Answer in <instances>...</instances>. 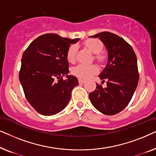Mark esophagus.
<instances>
[{
  "label": "esophagus",
  "instance_id": "obj_1",
  "mask_svg": "<svg viewBox=\"0 0 156 156\" xmlns=\"http://www.w3.org/2000/svg\"><path fill=\"white\" fill-rule=\"evenodd\" d=\"M79 83H80V84H84V83H85V81L80 79V80H79Z\"/></svg>",
  "mask_w": 156,
  "mask_h": 156
}]
</instances>
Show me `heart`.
<instances>
[{"label": "heart", "mask_w": 156, "mask_h": 156, "mask_svg": "<svg viewBox=\"0 0 156 156\" xmlns=\"http://www.w3.org/2000/svg\"><path fill=\"white\" fill-rule=\"evenodd\" d=\"M84 44L89 51L95 54L94 58L99 62H103L106 57L101 54V51L104 48V44L99 39H88L84 42ZM77 51V47L76 44H71L67 51V59L70 62H73L75 60V57ZM72 74L82 80H87L90 78L94 74H97L98 68L94 65H80L72 68Z\"/></svg>", "instance_id": "obj_1"}]
</instances>
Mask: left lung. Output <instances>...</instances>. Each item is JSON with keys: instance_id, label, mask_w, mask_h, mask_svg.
<instances>
[{"instance_id": "1", "label": "left lung", "mask_w": 156, "mask_h": 156, "mask_svg": "<svg viewBox=\"0 0 156 156\" xmlns=\"http://www.w3.org/2000/svg\"><path fill=\"white\" fill-rule=\"evenodd\" d=\"M99 37L108 52L106 65L99 75L106 87L97 84L89 97L95 108L105 115H114L126 107L138 83L137 58L132 47L122 37L109 32L90 36Z\"/></svg>"}]
</instances>
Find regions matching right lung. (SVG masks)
Listing matches in <instances>:
<instances>
[{"label":"right lung","instance_id":"right-lung-1","mask_svg":"<svg viewBox=\"0 0 156 156\" xmlns=\"http://www.w3.org/2000/svg\"><path fill=\"white\" fill-rule=\"evenodd\" d=\"M80 40L44 34L33 40L23 53L19 79L27 101L39 114L52 116L69 104L79 82L68 74L67 51Z\"/></svg>","mask_w":156,"mask_h":156}]
</instances>
